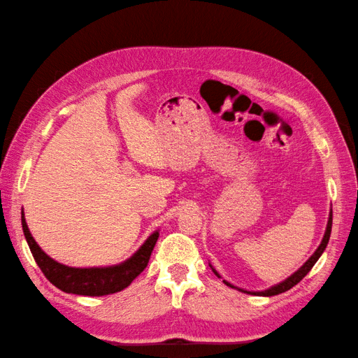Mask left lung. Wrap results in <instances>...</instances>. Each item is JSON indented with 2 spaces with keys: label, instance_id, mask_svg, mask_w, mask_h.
Masks as SVG:
<instances>
[{
  "label": "left lung",
  "instance_id": "left-lung-1",
  "mask_svg": "<svg viewBox=\"0 0 358 358\" xmlns=\"http://www.w3.org/2000/svg\"><path fill=\"white\" fill-rule=\"evenodd\" d=\"M331 229H332V210H331V214H329L328 227H326V232H324V237H323V240H322V245L318 246V249L315 250L314 255L310 257L309 260H308L305 264H303L299 271H296L295 273H292V275L289 277L287 280H285L283 283L273 286V287L268 289V291H262V292H248V291H243V289H240V291H241V292H246V294H252V295H263V296H272V295H277V294L289 291V289L294 287L296 283H300V281L306 277V273H308L310 269H313V266L317 263L318 258H320V255L323 254V250L326 249V246H328V241H329V237H331ZM212 271H214V269H212ZM214 272H215V271H214ZM215 275L220 277L217 272H215ZM223 283L227 285V286L234 287L231 283H227L226 280H223Z\"/></svg>",
  "mask_w": 358,
  "mask_h": 358
}]
</instances>
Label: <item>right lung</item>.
Here are the masks:
<instances>
[{"label":"right lung","instance_id":"obj_1","mask_svg":"<svg viewBox=\"0 0 358 358\" xmlns=\"http://www.w3.org/2000/svg\"><path fill=\"white\" fill-rule=\"evenodd\" d=\"M21 224L24 231V237L30 248L36 264L40 266L44 277L48 278L53 286L62 289L67 294L100 296L108 294H115L123 291L132 281L146 269L152 250L158 240V232H154L146 240V243L136 250L134 257L118 266H109V268H69V266L59 264L45 255L41 248L36 245L27 223L24 214L21 212Z\"/></svg>","mask_w":358,"mask_h":358}]
</instances>
